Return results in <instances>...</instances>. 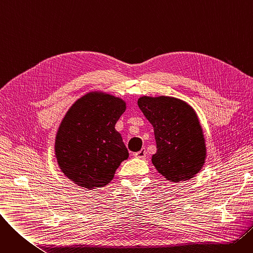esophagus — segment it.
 Here are the masks:
<instances>
[{
    "instance_id": "obj_1",
    "label": "esophagus",
    "mask_w": 253,
    "mask_h": 253,
    "mask_svg": "<svg viewBox=\"0 0 253 253\" xmlns=\"http://www.w3.org/2000/svg\"><path fill=\"white\" fill-rule=\"evenodd\" d=\"M145 155H147V151H145V149H141L139 152L134 154V157H136L138 159H143V158H145Z\"/></svg>"
}]
</instances>
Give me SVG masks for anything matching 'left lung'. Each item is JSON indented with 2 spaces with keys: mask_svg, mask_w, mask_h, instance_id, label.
Returning a JSON list of instances; mask_svg holds the SVG:
<instances>
[{
  "mask_svg": "<svg viewBox=\"0 0 253 253\" xmlns=\"http://www.w3.org/2000/svg\"><path fill=\"white\" fill-rule=\"evenodd\" d=\"M137 104L154 127L157 153L152 162L159 173L173 182L194 177L206 158L203 130L194 109L169 96H142Z\"/></svg>",
  "mask_w": 253,
  "mask_h": 253,
  "instance_id": "obj_1",
  "label": "left lung"
}]
</instances>
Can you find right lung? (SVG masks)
Listing matches in <instances>:
<instances>
[{"instance_id":"right-lung-1","label":"right lung","mask_w":253,"mask_h":253,"mask_svg":"<svg viewBox=\"0 0 253 253\" xmlns=\"http://www.w3.org/2000/svg\"><path fill=\"white\" fill-rule=\"evenodd\" d=\"M126 102L102 92H90L66 112L55 137V156L62 173L80 187L93 190L111 182L129 154L115 129Z\"/></svg>"}]
</instances>
